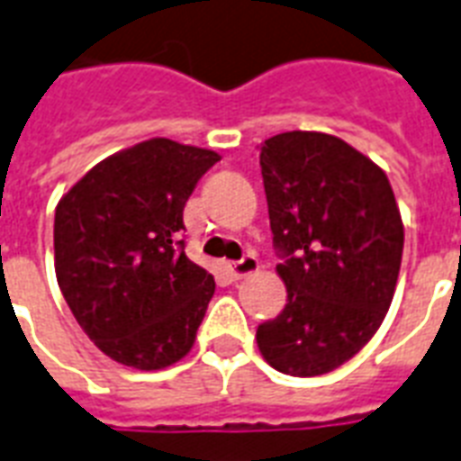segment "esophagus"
I'll return each mask as SVG.
<instances>
[{"label":"esophagus","mask_w":461,"mask_h":461,"mask_svg":"<svg viewBox=\"0 0 461 461\" xmlns=\"http://www.w3.org/2000/svg\"><path fill=\"white\" fill-rule=\"evenodd\" d=\"M260 267L258 258L253 256V253H246L244 258L241 260H231L230 263V275L234 277V280H241V277H246V275L256 273Z\"/></svg>","instance_id":"obj_1"}]
</instances>
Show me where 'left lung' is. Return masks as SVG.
<instances>
[{"mask_svg":"<svg viewBox=\"0 0 461 461\" xmlns=\"http://www.w3.org/2000/svg\"><path fill=\"white\" fill-rule=\"evenodd\" d=\"M260 174L287 306L260 322L258 349L280 373L322 375L364 349L393 303L400 208L385 172L330 133L267 139Z\"/></svg>","mask_w":461,"mask_h":461,"instance_id":"left-lung-1","label":"left lung"}]
</instances>
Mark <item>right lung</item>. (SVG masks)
<instances>
[{"label":"right lung","mask_w":461,"mask_h":461,"mask_svg":"<svg viewBox=\"0 0 461 461\" xmlns=\"http://www.w3.org/2000/svg\"><path fill=\"white\" fill-rule=\"evenodd\" d=\"M217 159L205 148L143 140L93 167L57 205L61 294L117 364L158 371L194 347L215 280L184 251V205Z\"/></svg>","instance_id":"right-lung-1"}]
</instances>
